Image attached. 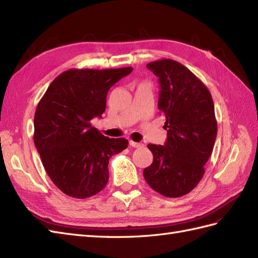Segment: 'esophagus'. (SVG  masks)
<instances>
[{
    "label": "esophagus",
    "instance_id": "34e87169",
    "mask_svg": "<svg viewBox=\"0 0 258 258\" xmlns=\"http://www.w3.org/2000/svg\"><path fill=\"white\" fill-rule=\"evenodd\" d=\"M130 146L134 147V148H139V147H143L144 145L142 143H136V142H133V141H130Z\"/></svg>",
    "mask_w": 258,
    "mask_h": 258
}]
</instances>
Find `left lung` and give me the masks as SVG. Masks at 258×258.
<instances>
[{
  "label": "left lung",
  "instance_id": "left-lung-1",
  "mask_svg": "<svg viewBox=\"0 0 258 258\" xmlns=\"http://www.w3.org/2000/svg\"><path fill=\"white\" fill-rule=\"evenodd\" d=\"M160 84L158 108L165 115V144H149L152 164L144 170L147 183L160 195L189 194L204 175L217 135L211 93L185 66L161 59L147 64Z\"/></svg>",
  "mask_w": 258,
  "mask_h": 258
}]
</instances>
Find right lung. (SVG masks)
<instances>
[{"label":"right lung","mask_w":258,"mask_h":258,"mask_svg":"<svg viewBox=\"0 0 258 258\" xmlns=\"http://www.w3.org/2000/svg\"><path fill=\"white\" fill-rule=\"evenodd\" d=\"M132 71L70 69L50 83L40 100L34 145L49 178L64 195H97L108 182L110 158L127 148V139L106 137L91 121L105 112L110 87Z\"/></svg>","instance_id":"1"}]
</instances>
